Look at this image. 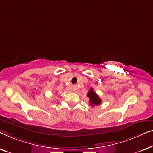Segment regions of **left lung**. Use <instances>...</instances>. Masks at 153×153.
<instances>
[{
  "mask_svg": "<svg viewBox=\"0 0 153 153\" xmlns=\"http://www.w3.org/2000/svg\"><path fill=\"white\" fill-rule=\"evenodd\" d=\"M87 97L89 98V103L92 107L96 106V105H100L102 100L98 97V96L96 94V92L94 91L93 89H90V90L87 94Z\"/></svg>",
  "mask_w": 153,
  "mask_h": 153,
  "instance_id": "left-lung-1",
  "label": "left lung"
}]
</instances>
